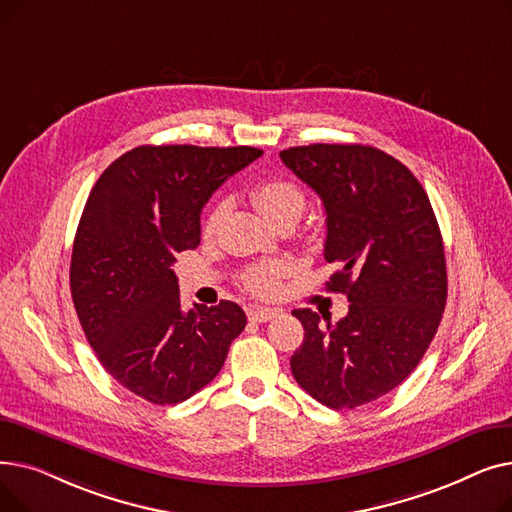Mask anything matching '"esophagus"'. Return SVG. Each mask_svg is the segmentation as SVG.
<instances>
[{"label":"esophagus","instance_id":"esophagus-1","mask_svg":"<svg viewBox=\"0 0 512 512\" xmlns=\"http://www.w3.org/2000/svg\"><path fill=\"white\" fill-rule=\"evenodd\" d=\"M282 311L280 309H270V307H253L249 309V321L253 324H265V321H270L274 317H278Z\"/></svg>","mask_w":512,"mask_h":512}]
</instances>
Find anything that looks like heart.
<instances>
[{"mask_svg":"<svg viewBox=\"0 0 512 512\" xmlns=\"http://www.w3.org/2000/svg\"><path fill=\"white\" fill-rule=\"evenodd\" d=\"M251 197L255 205L265 213L267 218L274 220L276 224L286 218H299L305 209V193L303 188L286 178V176H270L265 180H259L251 188ZM224 211V203L215 205L209 213V218L205 222L207 230H213L215 224H218L220 215ZM286 272V265L282 261H263L257 265H251L249 270L242 274V286H245L249 292L259 294V297H272V294L278 292L280 280Z\"/></svg>","mask_w":512,"mask_h":512,"instance_id":"heart-1","label":"heart"}]
</instances>
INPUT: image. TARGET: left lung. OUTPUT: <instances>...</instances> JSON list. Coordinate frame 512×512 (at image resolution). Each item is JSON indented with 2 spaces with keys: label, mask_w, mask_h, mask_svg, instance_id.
<instances>
[{
  "label": "left lung",
  "mask_w": 512,
  "mask_h": 512,
  "mask_svg": "<svg viewBox=\"0 0 512 512\" xmlns=\"http://www.w3.org/2000/svg\"><path fill=\"white\" fill-rule=\"evenodd\" d=\"M280 157L324 201V257L338 267L326 286L351 303L336 324L292 311L305 338L290 369L321 405L355 409L405 382L438 332L448 294L440 226L413 172L380 149L315 143Z\"/></svg>",
  "instance_id": "obj_1"
}]
</instances>
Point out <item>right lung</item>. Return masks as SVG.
I'll list each match as a JSON object with an SVG mask.
<instances>
[{
    "instance_id": "right-lung-1",
    "label": "right lung",
    "mask_w": 512,
    "mask_h": 512,
    "mask_svg": "<svg viewBox=\"0 0 512 512\" xmlns=\"http://www.w3.org/2000/svg\"><path fill=\"white\" fill-rule=\"evenodd\" d=\"M255 147L141 145L95 182L80 215L70 292L105 371L153 405L191 398L220 373L247 315L236 303L180 307L176 255L197 249L201 209Z\"/></svg>"
}]
</instances>
